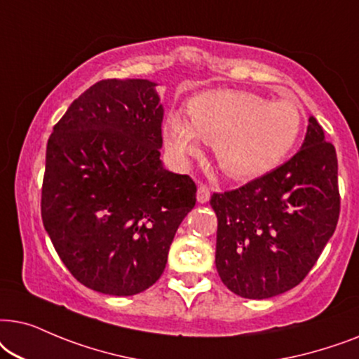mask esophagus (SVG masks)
Masks as SVG:
<instances>
[{"instance_id":"1","label":"esophagus","mask_w":359,"mask_h":359,"mask_svg":"<svg viewBox=\"0 0 359 359\" xmlns=\"http://www.w3.org/2000/svg\"><path fill=\"white\" fill-rule=\"evenodd\" d=\"M210 200V189L207 185L200 184L198 189H197V202L198 203H207Z\"/></svg>"}]
</instances>
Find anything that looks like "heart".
<instances>
[{"label":"heart","instance_id":"heart-1","mask_svg":"<svg viewBox=\"0 0 359 359\" xmlns=\"http://www.w3.org/2000/svg\"><path fill=\"white\" fill-rule=\"evenodd\" d=\"M187 119L167 118L165 147L177 161L200 154V141L213 144L215 157L231 179L267 174L289 154L302 130V111L289 100L266 102L245 90H207L185 107Z\"/></svg>","mask_w":359,"mask_h":359}]
</instances>
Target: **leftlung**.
Returning a JSON list of instances; mask_svg holds the SVG:
<instances>
[{"mask_svg":"<svg viewBox=\"0 0 359 359\" xmlns=\"http://www.w3.org/2000/svg\"><path fill=\"white\" fill-rule=\"evenodd\" d=\"M218 218L215 264L245 299H269L302 283L340 217L338 161L322 126L309 118L294 157L243 187L213 194Z\"/></svg>","mask_w":359,"mask_h":359,"instance_id":"left-lung-1","label":"left lung"}]
</instances>
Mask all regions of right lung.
Returning <instances> with one entry per match:
<instances>
[{
  "instance_id": "add662e5",
  "label": "right lung",
  "mask_w": 359,
  "mask_h": 359,
  "mask_svg": "<svg viewBox=\"0 0 359 359\" xmlns=\"http://www.w3.org/2000/svg\"><path fill=\"white\" fill-rule=\"evenodd\" d=\"M157 83L97 82L47 141L41 215L72 276L108 295L149 289L165 269L197 185L161 161L164 108Z\"/></svg>"
}]
</instances>
